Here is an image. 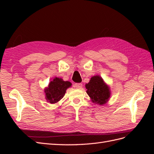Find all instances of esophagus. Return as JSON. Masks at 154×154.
I'll use <instances>...</instances> for the list:
<instances>
[{"label": "esophagus", "mask_w": 154, "mask_h": 154, "mask_svg": "<svg viewBox=\"0 0 154 154\" xmlns=\"http://www.w3.org/2000/svg\"><path fill=\"white\" fill-rule=\"evenodd\" d=\"M82 86H83V85L81 83H77L74 84V87H75L76 88H82Z\"/></svg>", "instance_id": "34e87169"}]
</instances>
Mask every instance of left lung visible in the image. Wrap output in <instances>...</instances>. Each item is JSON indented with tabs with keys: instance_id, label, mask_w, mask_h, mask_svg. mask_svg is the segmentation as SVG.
<instances>
[{
	"instance_id": "1",
	"label": "left lung",
	"mask_w": 154,
	"mask_h": 154,
	"mask_svg": "<svg viewBox=\"0 0 154 154\" xmlns=\"http://www.w3.org/2000/svg\"><path fill=\"white\" fill-rule=\"evenodd\" d=\"M85 87L87 94L94 103L104 105L109 101L110 97L109 87L99 75L92 76Z\"/></svg>"
}]
</instances>
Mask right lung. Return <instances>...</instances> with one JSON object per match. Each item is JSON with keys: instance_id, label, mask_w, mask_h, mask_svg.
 I'll return each mask as SVG.
<instances>
[{"instance_id": "obj_1", "label": "right lung", "mask_w": 154, "mask_h": 154, "mask_svg": "<svg viewBox=\"0 0 154 154\" xmlns=\"http://www.w3.org/2000/svg\"><path fill=\"white\" fill-rule=\"evenodd\" d=\"M71 85L70 82L63 81L62 78H54L44 90L46 100L51 104L58 103L63 98L66 90L71 87Z\"/></svg>"}]
</instances>
